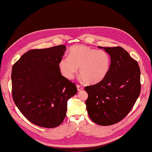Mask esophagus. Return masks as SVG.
Wrapping results in <instances>:
<instances>
[{
    "instance_id": "obj_1",
    "label": "esophagus",
    "mask_w": 152,
    "mask_h": 152,
    "mask_svg": "<svg viewBox=\"0 0 152 152\" xmlns=\"http://www.w3.org/2000/svg\"><path fill=\"white\" fill-rule=\"evenodd\" d=\"M77 89L78 91H81L83 90V87L79 85H77Z\"/></svg>"
}]
</instances>
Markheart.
Returning a JSON list of instances; mask_svg holds the SVG:
<instances>
[{
	"label": "heart",
	"instance_id": "obj_1",
	"mask_svg": "<svg viewBox=\"0 0 152 152\" xmlns=\"http://www.w3.org/2000/svg\"><path fill=\"white\" fill-rule=\"evenodd\" d=\"M110 66V56L107 52L84 45L72 46L68 57H63L58 62L59 70L67 79H73L79 67L81 78L90 84L103 80L109 73Z\"/></svg>",
	"mask_w": 152,
	"mask_h": 152
}]
</instances>
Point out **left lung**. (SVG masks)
<instances>
[{"label":"left lung","instance_id":"obj_1","mask_svg":"<svg viewBox=\"0 0 152 152\" xmlns=\"http://www.w3.org/2000/svg\"><path fill=\"white\" fill-rule=\"evenodd\" d=\"M110 56L109 73L101 82L86 86L87 113L99 125L110 126L121 121L129 113L141 89L138 63L121 47H103Z\"/></svg>","mask_w":152,"mask_h":152}]
</instances>
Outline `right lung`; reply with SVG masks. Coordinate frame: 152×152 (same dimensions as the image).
<instances>
[{
    "instance_id": "right-lung-1",
    "label": "right lung",
    "mask_w": 152,
    "mask_h": 152,
    "mask_svg": "<svg viewBox=\"0 0 152 152\" xmlns=\"http://www.w3.org/2000/svg\"><path fill=\"white\" fill-rule=\"evenodd\" d=\"M65 50L64 45L31 50L12 67L13 101L26 118L38 126L60 125L66 116L68 100L77 93L75 84L58 68Z\"/></svg>"
}]
</instances>
